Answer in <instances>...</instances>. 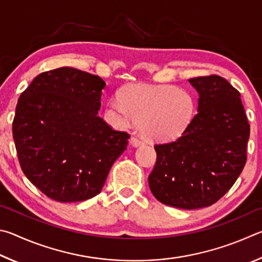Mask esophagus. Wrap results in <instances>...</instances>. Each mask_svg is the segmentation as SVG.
Segmentation results:
<instances>
[{
	"mask_svg": "<svg viewBox=\"0 0 262 262\" xmlns=\"http://www.w3.org/2000/svg\"><path fill=\"white\" fill-rule=\"evenodd\" d=\"M130 144H131L132 146H134V147H138V146L143 145L144 143H143V141H141L140 139L135 138V137H132V138L130 139Z\"/></svg>",
	"mask_w": 262,
	"mask_h": 262,
	"instance_id": "esophagus-1",
	"label": "esophagus"
}]
</instances>
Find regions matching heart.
I'll return each mask as SVG.
<instances>
[{
	"label": "heart",
	"mask_w": 262,
	"mask_h": 262,
	"mask_svg": "<svg viewBox=\"0 0 262 262\" xmlns=\"http://www.w3.org/2000/svg\"><path fill=\"white\" fill-rule=\"evenodd\" d=\"M195 103L189 92L172 85L131 84L119 98L109 100L107 110L124 126L140 123L146 138L152 141L176 139L193 117Z\"/></svg>",
	"instance_id": "b5f03b06"
}]
</instances>
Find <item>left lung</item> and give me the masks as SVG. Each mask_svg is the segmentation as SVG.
<instances>
[{"mask_svg": "<svg viewBox=\"0 0 262 262\" xmlns=\"http://www.w3.org/2000/svg\"><path fill=\"white\" fill-rule=\"evenodd\" d=\"M198 92V113L182 136L155 145L148 176L160 203L182 209L213 205L235 184L246 162L250 137L241 94L220 76L189 79Z\"/></svg>", "mask_w": 262, "mask_h": 262, "instance_id": "obj_1", "label": "left lung"}]
</instances>
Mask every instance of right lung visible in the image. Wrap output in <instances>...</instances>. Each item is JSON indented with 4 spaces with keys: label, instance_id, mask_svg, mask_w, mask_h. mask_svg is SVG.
Here are the masks:
<instances>
[{
    "label": "right lung",
    "instance_id": "1",
    "mask_svg": "<svg viewBox=\"0 0 262 262\" xmlns=\"http://www.w3.org/2000/svg\"><path fill=\"white\" fill-rule=\"evenodd\" d=\"M105 82L63 67L40 73L18 100L12 136L25 176L50 199L84 201L99 194L126 149V132L98 116Z\"/></svg>",
    "mask_w": 262,
    "mask_h": 262
}]
</instances>
